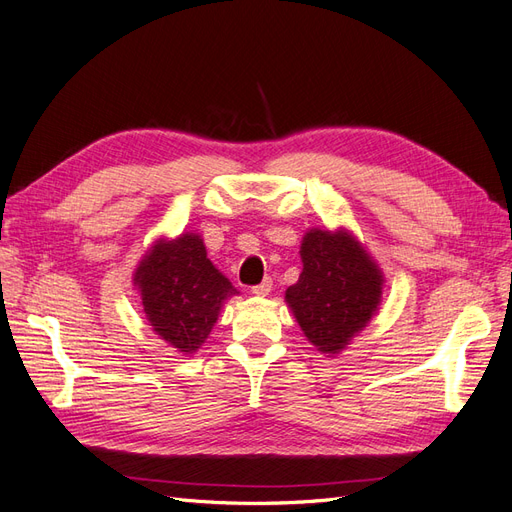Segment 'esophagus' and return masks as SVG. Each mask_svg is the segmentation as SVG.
<instances>
[{"label": "esophagus", "instance_id": "34e87169", "mask_svg": "<svg viewBox=\"0 0 512 512\" xmlns=\"http://www.w3.org/2000/svg\"><path fill=\"white\" fill-rule=\"evenodd\" d=\"M271 286H273V280L271 277H265V280L252 288V294H256V297H267V294L271 292Z\"/></svg>", "mask_w": 512, "mask_h": 512}]
</instances>
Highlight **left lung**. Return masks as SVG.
I'll return each instance as SVG.
<instances>
[{
	"instance_id": "obj_1",
	"label": "left lung",
	"mask_w": 512,
	"mask_h": 512,
	"mask_svg": "<svg viewBox=\"0 0 512 512\" xmlns=\"http://www.w3.org/2000/svg\"><path fill=\"white\" fill-rule=\"evenodd\" d=\"M301 260L303 271L286 290V301L309 342L335 354L376 314L384 280L361 243L344 230H309Z\"/></svg>"
}]
</instances>
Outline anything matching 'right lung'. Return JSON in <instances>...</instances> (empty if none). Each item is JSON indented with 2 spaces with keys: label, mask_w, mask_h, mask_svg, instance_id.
<instances>
[{
  "label": "right lung",
  "mask_w": 512,
  "mask_h": 512,
  "mask_svg": "<svg viewBox=\"0 0 512 512\" xmlns=\"http://www.w3.org/2000/svg\"><path fill=\"white\" fill-rule=\"evenodd\" d=\"M134 284L153 331L183 354L205 344L222 303L237 294L194 232L153 245L136 269Z\"/></svg>",
  "instance_id": "1"
}]
</instances>
